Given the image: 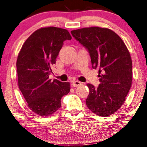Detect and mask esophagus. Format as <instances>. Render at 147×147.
Instances as JSON below:
<instances>
[{"label": "esophagus", "mask_w": 147, "mask_h": 147, "mask_svg": "<svg viewBox=\"0 0 147 147\" xmlns=\"http://www.w3.org/2000/svg\"><path fill=\"white\" fill-rule=\"evenodd\" d=\"M81 82H79V81H73L72 82V86H73V87H79V86H80L81 85Z\"/></svg>", "instance_id": "1"}]
</instances>
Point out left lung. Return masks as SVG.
<instances>
[{"label":"left lung","mask_w":147,"mask_h":147,"mask_svg":"<svg viewBox=\"0 0 147 147\" xmlns=\"http://www.w3.org/2000/svg\"><path fill=\"white\" fill-rule=\"evenodd\" d=\"M70 33L87 50L93 68H99L100 84L97 88L87 84L89 94L86 105L98 116H110L122 106L132 85V63L128 49L118 34L107 28L86 27Z\"/></svg>","instance_id":"obj_1"}]
</instances>
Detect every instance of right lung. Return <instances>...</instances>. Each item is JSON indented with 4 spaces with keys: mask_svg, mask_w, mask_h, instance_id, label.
Listing matches in <instances>:
<instances>
[{
    "mask_svg": "<svg viewBox=\"0 0 147 147\" xmlns=\"http://www.w3.org/2000/svg\"><path fill=\"white\" fill-rule=\"evenodd\" d=\"M71 39L66 29L41 28L27 38L17 57L19 88L28 107L40 116H47L57 111L62 96L69 93L70 83L56 79L52 82L49 75L64 42Z\"/></svg>",
    "mask_w": 147,
    "mask_h": 147,
    "instance_id": "1",
    "label": "right lung"
}]
</instances>
